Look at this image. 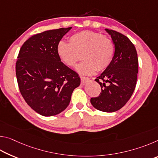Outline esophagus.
<instances>
[{
    "mask_svg": "<svg viewBox=\"0 0 158 158\" xmlns=\"http://www.w3.org/2000/svg\"><path fill=\"white\" fill-rule=\"evenodd\" d=\"M90 80L89 77H81V85H84L85 83H87Z\"/></svg>",
    "mask_w": 158,
    "mask_h": 158,
    "instance_id": "obj_1",
    "label": "esophagus"
}]
</instances>
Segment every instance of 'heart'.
Here are the masks:
<instances>
[{
	"instance_id": "obj_1",
	"label": "heart",
	"mask_w": 158,
	"mask_h": 158,
	"mask_svg": "<svg viewBox=\"0 0 158 158\" xmlns=\"http://www.w3.org/2000/svg\"><path fill=\"white\" fill-rule=\"evenodd\" d=\"M56 53L61 62L74 68L82 57L85 60L77 68L83 74H92L107 68L114 57V47L108 37L94 31H84L74 34L69 43L60 41Z\"/></svg>"
}]
</instances>
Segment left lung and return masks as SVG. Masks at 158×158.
Instances as JSON below:
<instances>
[{
	"mask_svg": "<svg viewBox=\"0 0 158 158\" xmlns=\"http://www.w3.org/2000/svg\"><path fill=\"white\" fill-rule=\"evenodd\" d=\"M105 31L114 44V55L108 68L95 79L102 91L98 97L90 99V103L98 110L114 112L127 102L135 89L138 57L135 45L127 37L113 30Z\"/></svg>",
	"mask_w": 158,
	"mask_h": 158,
	"instance_id": "obj_1",
	"label": "left lung"
}]
</instances>
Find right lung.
I'll list each match as a JSON object with an SVG mask.
<instances>
[{
    "mask_svg": "<svg viewBox=\"0 0 158 158\" xmlns=\"http://www.w3.org/2000/svg\"><path fill=\"white\" fill-rule=\"evenodd\" d=\"M72 27L34 35L19 53L16 75L21 95L37 113L54 116L69 105L73 90L80 85L76 72L61 62L56 47Z\"/></svg>",
    "mask_w": 158,
    "mask_h": 158,
    "instance_id": "obj_1",
    "label": "right lung"
}]
</instances>
